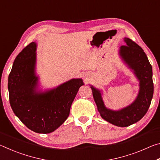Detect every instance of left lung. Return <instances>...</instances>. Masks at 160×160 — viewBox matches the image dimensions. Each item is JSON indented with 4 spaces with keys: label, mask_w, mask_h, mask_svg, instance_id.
<instances>
[{
    "label": "left lung",
    "mask_w": 160,
    "mask_h": 160,
    "mask_svg": "<svg viewBox=\"0 0 160 160\" xmlns=\"http://www.w3.org/2000/svg\"><path fill=\"white\" fill-rule=\"evenodd\" d=\"M125 45L119 48L118 55L139 81V91L131 104L119 110L107 108L103 101L102 90L90 85L93 97L101 117L119 127H127L138 122L147 113L153 97L152 68L142 48L129 38H124Z\"/></svg>",
    "instance_id": "8db88e82"
}]
</instances>
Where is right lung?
Instances as JSON below:
<instances>
[{
    "mask_svg": "<svg viewBox=\"0 0 160 160\" xmlns=\"http://www.w3.org/2000/svg\"><path fill=\"white\" fill-rule=\"evenodd\" d=\"M37 43L18 54L8 76L10 104L16 116L32 131L49 133L68 117L70 107L84 82L73 78L56 88L42 91L36 74Z\"/></svg>",
    "mask_w": 160,
    "mask_h": 160,
    "instance_id": "add662e5",
    "label": "right lung"
}]
</instances>
